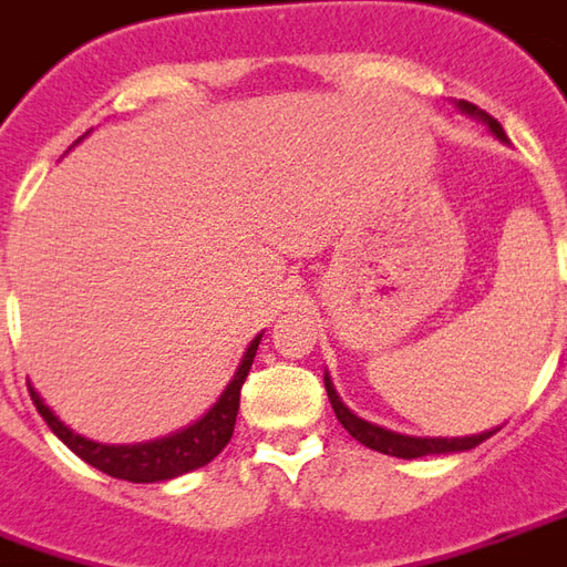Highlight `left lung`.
Masks as SVG:
<instances>
[{
	"label": "left lung",
	"mask_w": 567,
	"mask_h": 567,
	"mask_svg": "<svg viewBox=\"0 0 567 567\" xmlns=\"http://www.w3.org/2000/svg\"><path fill=\"white\" fill-rule=\"evenodd\" d=\"M456 107H460L463 113H470V116L485 120L499 142H506V132H503V126H499L494 116H487L485 111H478V107L470 104V101H460ZM323 385H327V398H330V404H333L336 420L346 425V432H349L351 439L361 441L364 447H370V451H380V454L401 456V460H416V456H429V454H456V451H472V447H478L482 441L494 435V432H482V435H470V439H410V435H398V432H392V429H382V425L367 423V420H361V416H354V413L342 404V398L336 395L330 377H323Z\"/></svg>",
	"instance_id": "8db88e82"
}]
</instances>
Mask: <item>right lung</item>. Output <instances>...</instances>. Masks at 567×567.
<instances>
[{
    "label": "right lung",
    "instance_id": "right-lung-1",
    "mask_svg": "<svg viewBox=\"0 0 567 567\" xmlns=\"http://www.w3.org/2000/svg\"><path fill=\"white\" fill-rule=\"evenodd\" d=\"M259 339L261 333L249 342V349L244 351V361L237 367L231 382L225 385V392L218 395L216 404L206 410L197 423L175 432L169 439L144 441V444H101V441H89L61 423L52 410L45 408V401L39 398L33 385H30V398L37 404L39 416L49 423L54 435L64 441L80 460H85L89 466L107 472L111 478L135 482V485L169 482V478H178L185 472H194L206 466V463H213L225 451V444L231 441L237 410H240V389H244V380L249 377V367H252V358H256V349H259Z\"/></svg>",
    "mask_w": 567,
    "mask_h": 567
}]
</instances>
